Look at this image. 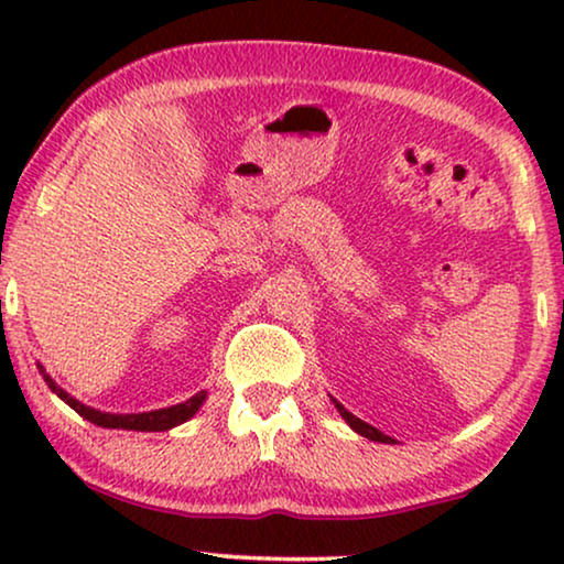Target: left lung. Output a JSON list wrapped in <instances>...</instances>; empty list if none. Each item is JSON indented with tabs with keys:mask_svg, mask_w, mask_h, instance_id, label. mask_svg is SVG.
<instances>
[{
	"mask_svg": "<svg viewBox=\"0 0 564 564\" xmlns=\"http://www.w3.org/2000/svg\"><path fill=\"white\" fill-rule=\"evenodd\" d=\"M334 405L338 408V413L344 415V421L349 423V426H351L354 431H357V434H361V436H365V438H372V442H382V444H395V442H392L390 436H384L382 431H377L375 426H369V423H365V421H361V419H357V415H354V413L346 411V408H344L341 403H338V400H334Z\"/></svg>",
	"mask_w": 564,
	"mask_h": 564,
	"instance_id": "obj_1",
	"label": "left lung"
}]
</instances>
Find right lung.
<instances>
[{
  "mask_svg": "<svg viewBox=\"0 0 564 564\" xmlns=\"http://www.w3.org/2000/svg\"><path fill=\"white\" fill-rule=\"evenodd\" d=\"M37 369H41V375L45 377V384L56 392V395L64 400L66 405H72L76 413L84 415V419L97 423V426L102 429H126V431H169L174 426H180V423L189 421L192 415H195L199 411V405L205 403L207 392H197V395H192L189 400H184V403L180 405H172V408H161V411H149V413H102V411H95V408L84 405L79 403V400L68 395L66 390H61L56 382L51 380L48 375H45L43 365H37Z\"/></svg>",
  "mask_w": 564,
  "mask_h": 564,
  "instance_id": "right-lung-1",
  "label": "right lung"
}]
</instances>
